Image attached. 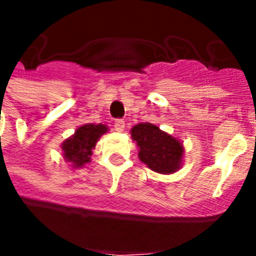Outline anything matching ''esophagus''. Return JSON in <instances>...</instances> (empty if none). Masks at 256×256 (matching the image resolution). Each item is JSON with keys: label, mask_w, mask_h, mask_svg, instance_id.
Here are the masks:
<instances>
[{"label": "esophagus", "mask_w": 256, "mask_h": 256, "mask_svg": "<svg viewBox=\"0 0 256 256\" xmlns=\"http://www.w3.org/2000/svg\"><path fill=\"white\" fill-rule=\"evenodd\" d=\"M114 128H115L116 132L122 133L123 130H124V120H122V119H116L115 123H114Z\"/></svg>", "instance_id": "esophagus-1"}]
</instances>
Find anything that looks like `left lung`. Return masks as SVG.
Wrapping results in <instances>:
<instances>
[{
  "mask_svg": "<svg viewBox=\"0 0 256 256\" xmlns=\"http://www.w3.org/2000/svg\"><path fill=\"white\" fill-rule=\"evenodd\" d=\"M138 146L140 160L150 170L160 174H172L182 166L184 145L176 137L163 132L154 123H138L130 130Z\"/></svg>",
  "mask_w": 256,
  "mask_h": 256,
  "instance_id": "obj_1",
  "label": "left lung"
}]
</instances>
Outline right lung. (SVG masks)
I'll return each instance as SVG.
<instances>
[{"instance_id":"1","label":"right lung","mask_w":256,"mask_h":256,"mask_svg":"<svg viewBox=\"0 0 256 256\" xmlns=\"http://www.w3.org/2000/svg\"><path fill=\"white\" fill-rule=\"evenodd\" d=\"M108 132V126L102 123H86L79 126L75 133L64 140L62 144L64 160L71 163L74 168H80L90 162V156L93 155L97 141L102 134Z\"/></svg>"}]
</instances>
